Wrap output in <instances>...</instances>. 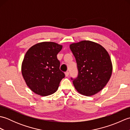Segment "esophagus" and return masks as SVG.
<instances>
[{
	"label": "esophagus",
	"mask_w": 130,
	"mask_h": 130,
	"mask_svg": "<svg viewBox=\"0 0 130 130\" xmlns=\"http://www.w3.org/2000/svg\"><path fill=\"white\" fill-rule=\"evenodd\" d=\"M65 76H68L69 75V73L68 71H67V72L65 73Z\"/></svg>",
	"instance_id": "esophagus-1"
}]
</instances>
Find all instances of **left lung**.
Listing matches in <instances>:
<instances>
[{
    "mask_svg": "<svg viewBox=\"0 0 130 130\" xmlns=\"http://www.w3.org/2000/svg\"><path fill=\"white\" fill-rule=\"evenodd\" d=\"M75 56L78 76L73 80L75 89L81 94L91 96L100 92L109 80L112 63L109 54L103 46L90 41H82L70 45Z\"/></svg>",
    "mask_w": 130,
    "mask_h": 130,
    "instance_id": "left-lung-1",
    "label": "left lung"
}]
</instances>
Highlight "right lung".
Instances as JSON below:
<instances>
[{"instance_id":"obj_1","label":"right lung","mask_w":130,"mask_h":130,"mask_svg":"<svg viewBox=\"0 0 130 130\" xmlns=\"http://www.w3.org/2000/svg\"><path fill=\"white\" fill-rule=\"evenodd\" d=\"M62 46L53 42H42L27 51L22 63V74L32 92L47 96L56 92L65 74L60 70L57 55Z\"/></svg>"}]
</instances>
